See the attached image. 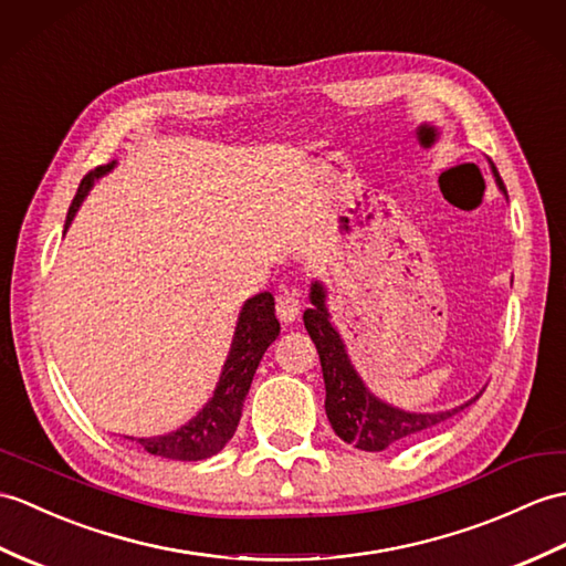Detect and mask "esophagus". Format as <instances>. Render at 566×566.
Here are the masks:
<instances>
[{
    "label": "esophagus",
    "instance_id": "esophagus-1",
    "mask_svg": "<svg viewBox=\"0 0 566 566\" xmlns=\"http://www.w3.org/2000/svg\"><path fill=\"white\" fill-rule=\"evenodd\" d=\"M277 318L282 323H294L296 315L301 311V292L298 289H284V292L277 296Z\"/></svg>",
    "mask_w": 566,
    "mask_h": 566
}]
</instances>
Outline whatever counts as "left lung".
Instances as JSON below:
<instances>
[{
	"label": "left lung",
	"instance_id": "left-lung-1",
	"mask_svg": "<svg viewBox=\"0 0 566 566\" xmlns=\"http://www.w3.org/2000/svg\"><path fill=\"white\" fill-rule=\"evenodd\" d=\"M492 174L499 190L504 192V197H509L494 164ZM308 298L311 308L304 311V325L315 349H318L323 366L325 415L331 419V427L335 429L337 437L352 443L354 449L371 453L386 451L390 446H398L407 439L417 437V433L446 422V419L465 410L468 405H472L482 396L480 390L478 396L470 398L468 402L439 412H410L380 400L369 390V386L364 384L357 369H354L345 339L331 321V311H327V289L321 280L311 282Z\"/></svg>",
	"mask_w": 566,
	"mask_h": 566
}]
</instances>
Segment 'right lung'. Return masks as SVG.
Masks as SVG:
<instances>
[{
	"instance_id": "1",
	"label": "right lung",
	"mask_w": 566,
	"mask_h": 566,
	"mask_svg": "<svg viewBox=\"0 0 566 566\" xmlns=\"http://www.w3.org/2000/svg\"><path fill=\"white\" fill-rule=\"evenodd\" d=\"M115 168V161L98 166L96 170L82 180L72 207L67 212V227L72 223L78 207L86 200V195L94 188V182L103 176H108ZM280 321L274 315V296L270 292H260L243 304L235 331L231 339L229 357L221 366L219 384L214 396L197 412L188 424H182L176 431L161 433V437H125L137 441L144 451L151 455L170 458V461H205V458L217 455L223 446L233 437L235 427L241 422L243 400L251 390L253 376L262 354L277 339Z\"/></svg>"
}]
</instances>
